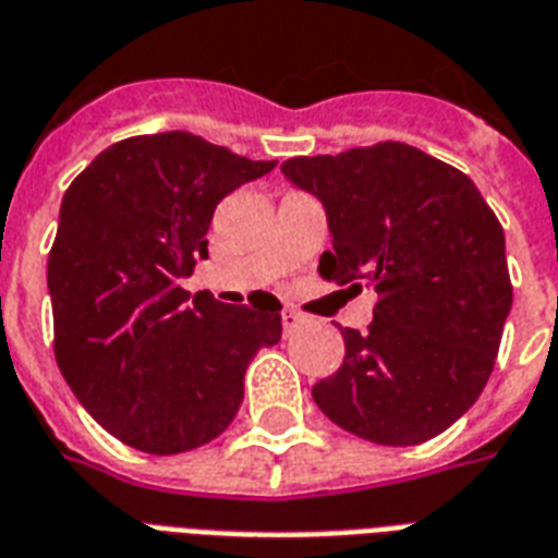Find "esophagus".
Here are the masks:
<instances>
[{
    "instance_id": "1",
    "label": "esophagus",
    "mask_w": 558,
    "mask_h": 558,
    "mask_svg": "<svg viewBox=\"0 0 558 558\" xmlns=\"http://www.w3.org/2000/svg\"><path fill=\"white\" fill-rule=\"evenodd\" d=\"M280 318H283V330H287V336L295 333L298 327L304 325V316H301V313H295V310H283V313H280Z\"/></svg>"
}]
</instances>
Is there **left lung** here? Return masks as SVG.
<instances>
[{
  "label": "left lung",
  "mask_w": 558,
  "mask_h": 558,
  "mask_svg": "<svg viewBox=\"0 0 558 558\" xmlns=\"http://www.w3.org/2000/svg\"><path fill=\"white\" fill-rule=\"evenodd\" d=\"M280 172L325 207L318 271L380 292L368 333L345 327L342 368L313 386L318 410L389 448L448 430L483 392L512 310L504 228L486 198L407 143L292 157Z\"/></svg>",
  "instance_id": "1"
}]
</instances>
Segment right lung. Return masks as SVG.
Returning a JSON list of instances; mask_svg holds the SVG:
<instances>
[{
	"instance_id": "1",
	"label": "right lung",
	"mask_w": 558,
	"mask_h": 558,
	"mask_svg": "<svg viewBox=\"0 0 558 558\" xmlns=\"http://www.w3.org/2000/svg\"><path fill=\"white\" fill-rule=\"evenodd\" d=\"M275 160L186 131L113 143L70 184L46 283L54 356L81 407L131 448H202L242 403L254 354L280 342V301L222 304L178 287L207 257L213 210Z\"/></svg>"
}]
</instances>
